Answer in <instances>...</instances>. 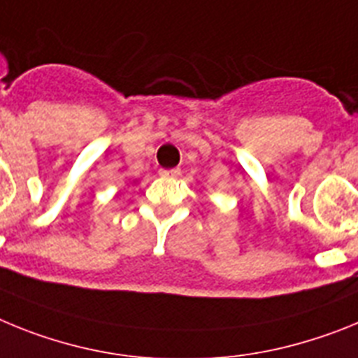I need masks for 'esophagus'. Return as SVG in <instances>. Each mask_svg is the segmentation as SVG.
Segmentation results:
<instances>
[{"label":"esophagus","instance_id":"1","mask_svg":"<svg viewBox=\"0 0 358 358\" xmlns=\"http://www.w3.org/2000/svg\"><path fill=\"white\" fill-rule=\"evenodd\" d=\"M180 173H182L180 169H160V175L166 176V178H176V176H180Z\"/></svg>","mask_w":358,"mask_h":358}]
</instances>
